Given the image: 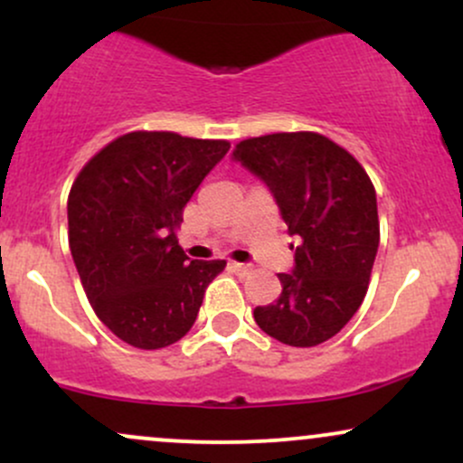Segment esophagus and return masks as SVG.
<instances>
[{
  "mask_svg": "<svg viewBox=\"0 0 463 463\" xmlns=\"http://www.w3.org/2000/svg\"><path fill=\"white\" fill-rule=\"evenodd\" d=\"M231 268H232V272H237L239 276H246V274L252 272V265H250V263H235V261H232Z\"/></svg>",
  "mask_w": 463,
  "mask_h": 463,
  "instance_id": "obj_1",
  "label": "esophagus"
}]
</instances>
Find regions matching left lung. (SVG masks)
<instances>
[{
	"mask_svg": "<svg viewBox=\"0 0 463 463\" xmlns=\"http://www.w3.org/2000/svg\"><path fill=\"white\" fill-rule=\"evenodd\" d=\"M232 161L269 189L289 235L298 237L294 268L279 274L283 291L254 309V322L287 346H317L365 298L379 250L376 191L353 154L316 132L246 139Z\"/></svg>",
	"mask_w": 463,
	"mask_h": 463,
	"instance_id": "8db88e82",
	"label": "left lung"
}]
</instances>
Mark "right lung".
Masks as SVG:
<instances>
[{
    "label": "right lung",
    "instance_id": "obj_1",
    "mask_svg": "<svg viewBox=\"0 0 463 463\" xmlns=\"http://www.w3.org/2000/svg\"><path fill=\"white\" fill-rule=\"evenodd\" d=\"M231 143L130 132L82 167L67 200L69 248L95 316L126 344L165 348L189 333L226 261H191L183 209Z\"/></svg>",
    "mask_w": 463,
    "mask_h": 463
}]
</instances>
